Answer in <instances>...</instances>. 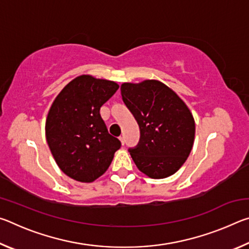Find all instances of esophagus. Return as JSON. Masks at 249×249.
<instances>
[{"label":"esophagus","instance_id":"esophagus-1","mask_svg":"<svg viewBox=\"0 0 249 249\" xmlns=\"http://www.w3.org/2000/svg\"><path fill=\"white\" fill-rule=\"evenodd\" d=\"M119 140H120V142H121V144H122V145H124V144H125V141H124V137H123V136H120V137H119Z\"/></svg>","mask_w":249,"mask_h":249}]
</instances>
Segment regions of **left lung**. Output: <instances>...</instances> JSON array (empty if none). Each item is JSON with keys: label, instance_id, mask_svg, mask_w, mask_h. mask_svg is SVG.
Returning a JSON list of instances; mask_svg holds the SVG:
<instances>
[{"label": "left lung", "instance_id": "1", "mask_svg": "<svg viewBox=\"0 0 249 249\" xmlns=\"http://www.w3.org/2000/svg\"><path fill=\"white\" fill-rule=\"evenodd\" d=\"M121 92L140 125V144L129 149L138 170L151 179L176 174L195 142L196 122L190 108L159 80L124 82Z\"/></svg>", "mask_w": 249, "mask_h": 249}]
</instances>
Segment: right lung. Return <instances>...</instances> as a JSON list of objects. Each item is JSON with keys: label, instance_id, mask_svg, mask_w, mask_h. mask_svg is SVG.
I'll return each instance as SVG.
<instances>
[{"label": "right lung", "instance_id": "add662e5", "mask_svg": "<svg viewBox=\"0 0 249 249\" xmlns=\"http://www.w3.org/2000/svg\"><path fill=\"white\" fill-rule=\"evenodd\" d=\"M119 88L115 81L81 74L53 100L46 119V141L58 167L71 179L93 182L107 170L121 147L100 114Z\"/></svg>", "mask_w": 249, "mask_h": 249}]
</instances>
